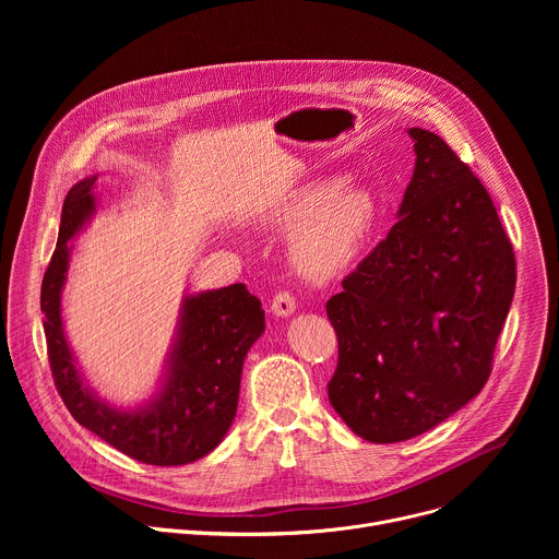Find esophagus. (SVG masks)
<instances>
[{
    "mask_svg": "<svg viewBox=\"0 0 559 559\" xmlns=\"http://www.w3.org/2000/svg\"><path fill=\"white\" fill-rule=\"evenodd\" d=\"M294 309H296V298H294L289 292L281 289L278 294H274V298H272V311H274L276 316H289V313H294Z\"/></svg>",
    "mask_w": 559,
    "mask_h": 559,
    "instance_id": "1",
    "label": "esophagus"
}]
</instances>
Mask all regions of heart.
Here are the masks:
<instances>
[{
	"mask_svg": "<svg viewBox=\"0 0 559 559\" xmlns=\"http://www.w3.org/2000/svg\"><path fill=\"white\" fill-rule=\"evenodd\" d=\"M267 223L296 227L292 261L311 278H330L362 250L376 223V199L362 186H305L272 210Z\"/></svg>",
	"mask_w": 559,
	"mask_h": 559,
	"instance_id": "1",
	"label": "heart"
}]
</instances>
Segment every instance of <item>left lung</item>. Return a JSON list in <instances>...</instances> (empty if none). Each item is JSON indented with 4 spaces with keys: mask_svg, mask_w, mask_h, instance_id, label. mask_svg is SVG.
Segmentation results:
<instances>
[{
    "mask_svg": "<svg viewBox=\"0 0 559 559\" xmlns=\"http://www.w3.org/2000/svg\"><path fill=\"white\" fill-rule=\"evenodd\" d=\"M409 136L397 221L328 300L330 403L378 444L433 429L483 391L515 292L513 246L480 179L438 134Z\"/></svg>",
    "mask_w": 559,
    "mask_h": 559,
    "instance_id": "8db88e82",
    "label": "left lung"
}]
</instances>
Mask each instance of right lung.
<instances>
[{"label": "right lung", "mask_w": 559, "mask_h": 559, "mask_svg": "<svg viewBox=\"0 0 559 559\" xmlns=\"http://www.w3.org/2000/svg\"><path fill=\"white\" fill-rule=\"evenodd\" d=\"M97 177L70 188L57 248L41 283L44 334L55 386L72 418L121 453L156 466L207 455L227 433L238 405L243 360L265 332L261 300L243 283L188 296L164 386L139 409H115L84 384L61 325L70 238L95 212Z\"/></svg>", "instance_id": "obj_1"}]
</instances>
